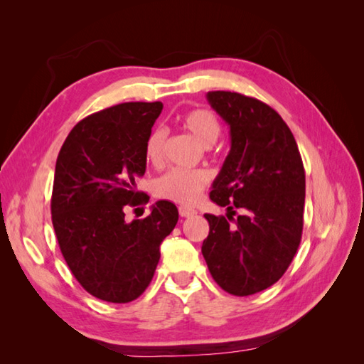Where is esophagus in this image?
Segmentation results:
<instances>
[{"instance_id": "esophagus-1", "label": "esophagus", "mask_w": 364, "mask_h": 364, "mask_svg": "<svg viewBox=\"0 0 364 364\" xmlns=\"http://www.w3.org/2000/svg\"><path fill=\"white\" fill-rule=\"evenodd\" d=\"M178 213H180L181 218H192V215L197 214V211L194 210V208H191V206H180V210H178Z\"/></svg>"}]
</instances>
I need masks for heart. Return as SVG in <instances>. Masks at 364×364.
<instances>
[{
  "instance_id": "heart-1",
  "label": "heart",
  "mask_w": 364,
  "mask_h": 364,
  "mask_svg": "<svg viewBox=\"0 0 364 364\" xmlns=\"http://www.w3.org/2000/svg\"><path fill=\"white\" fill-rule=\"evenodd\" d=\"M181 127L194 136L203 146L213 145L220 136V122L208 109H192L186 112L180 120ZM167 139V129L154 128L145 141V158L153 164L161 161ZM208 176L203 170L172 168L159 176L154 183V194L161 198L172 200L175 203L189 205L202 194L208 184Z\"/></svg>"
}]
</instances>
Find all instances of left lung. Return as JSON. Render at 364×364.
<instances>
[{
	"label": "left lung",
	"instance_id": "8db88e82",
	"mask_svg": "<svg viewBox=\"0 0 364 364\" xmlns=\"http://www.w3.org/2000/svg\"><path fill=\"white\" fill-rule=\"evenodd\" d=\"M230 128L231 149L213 181L215 205L242 210L205 214L210 235L202 253L223 291L252 296L282 278L296 255L305 206V170L291 129L277 111L236 92L206 94Z\"/></svg>",
	"mask_w": 364,
	"mask_h": 364
}]
</instances>
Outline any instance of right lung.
Returning <instances> with one entry per match:
<instances>
[{"instance_id":"add662e5","label":"right lung","mask_w":364,"mask_h":364,"mask_svg":"<svg viewBox=\"0 0 364 364\" xmlns=\"http://www.w3.org/2000/svg\"><path fill=\"white\" fill-rule=\"evenodd\" d=\"M162 103H122L92 114L67 136L54 172L51 219L60 252L92 296L128 304L150 284L159 247L178 222L159 200L145 219L125 220L127 206L146 203L136 188L146 167L145 141Z\"/></svg>"}]
</instances>
